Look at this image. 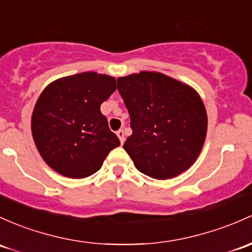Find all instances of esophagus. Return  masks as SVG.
Masks as SVG:
<instances>
[{"label": "esophagus", "mask_w": 252, "mask_h": 252, "mask_svg": "<svg viewBox=\"0 0 252 252\" xmlns=\"http://www.w3.org/2000/svg\"><path fill=\"white\" fill-rule=\"evenodd\" d=\"M117 136L119 137V141H121V144H123L124 140H126V137H124V130L119 129V130L117 131Z\"/></svg>", "instance_id": "34e87169"}]
</instances>
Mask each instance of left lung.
Wrapping results in <instances>:
<instances>
[{
  "label": "left lung",
  "instance_id": "8db88e82",
  "mask_svg": "<svg viewBox=\"0 0 252 252\" xmlns=\"http://www.w3.org/2000/svg\"><path fill=\"white\" fill-rule=\"evenodd\" d=\"M117 88L133 134L123 148L139 171L166 180L189 168L202 151L208 116L199 94L160 72L119 77Z\"/></svg>",
  "mask_w": 252,
  "mask_h": 252
}]
</instances>
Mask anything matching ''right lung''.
<instances>
[{
    "label": "right lung",
    "instance_id": "right-lung-1",
    "mask_svg": "<svg viewBox=\"0 0 252 252\" xmlns=\"http://www.w3.org/2000/svg\"><path fill=\"white\" fill-rule=\"evenodd\" d=\"M116 88L115 77L82 72L57 79L41 93L31 131L39 155L53 170L71 179L88 177L121 145L100 111Z\"/></svg>",
    "mask_w": 252,
    "mask_h": 252
}]
</instances>
